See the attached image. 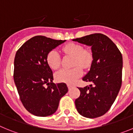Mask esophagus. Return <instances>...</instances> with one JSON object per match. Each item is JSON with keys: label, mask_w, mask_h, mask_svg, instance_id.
Returning <instances> with one entry per match:
<instances>
[{"label": "esophagus", "mask_w": 133, "mask_h": 133, "mask_svg": "<svg viewBox=\"0 0 133 133\" xmlns=\"http://www.w3.org/2000/svg\"><path fill=\"white\" fill-rule=\"evenodd\" d=\"M67 87H68V89H70L71 88L73 87V86L71 85V84H67Z\"/></svg>", "instance_id": "esophagus-1"}]
</instances>
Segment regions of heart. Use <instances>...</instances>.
<instances>
[{"mask_svg":"<svg viewBox=\"0 0 133 133\" xmlns=\"http://www.w3.org/2000/svg\"><path fill=\"white\" fill-rule=\"evenodd\" d=\"M62 51L65 55L73 57L71 69H61L56 72L55 78L58 83L73 84L83 75V69H89L93 61V55L90 49H83L79 44L70 43L62 48ZM46 63L49 67L56 70L61 66V58L58 52L55 50H50L46 56Z\"/></svg>","mask_w":133,"mask_h":133,"instance_id":"b5f03b06","label":"heart"}]
</instances>
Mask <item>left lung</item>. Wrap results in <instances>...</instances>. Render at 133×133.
<instances>
[{"mask_svg":"<svg viewBox=\"0 0 133 133\" xmlns=\"http://www.w3.org/2000/svg\"><path fill=\"white\" fill-rule=\"evenodd\" d=\"M72 41L91 46L93 55L90 70L83 78V81L93 84L78 88L81 95L75 100V106L83 117H101L111 107L121 87L122 54L116 44L103 34H92Z\"/></svg>","mask_w":133,"mask_h":133,"instance_id":"1","label":"left lung"}]
</instances>
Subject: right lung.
I'll use <instances>...</instances> for the list:
<instances>
[{
  "label": "right lung",
  "instance_id": "obj_1",
  "mask_svg": "<svg viewBox=\"0 0 133 133\" xmlns=\"http://www.w3.org/2000/svg\"><path fill=\"white\" fill-rule=\"evenodd\" d=\"M65 41L35 36L21 46L15 55L14 81L20 99L35 116L55 113L61 98L68 92L65 83H52V71L46 63L47 54Z\"/></svg>",
  "mask_w": 133,
  "mask_h": 133
}]
</instances>
